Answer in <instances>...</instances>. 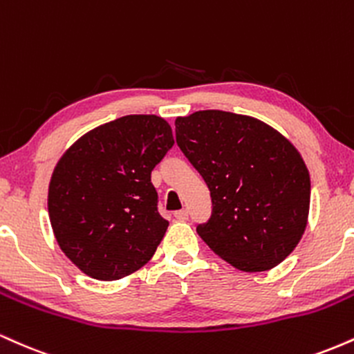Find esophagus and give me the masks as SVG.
Segmentation results:
<instances>
[{
  "mask_svg": "<svg viewBox=\"0 0 354 354\" xmlns=\"http://www.w3.org/2000/svg\"><path fill=\"white\" fill-rule=\"evenodd\" d=\"M174 218H176L178 221H186V219H188V211L186 209L176 211V213H174Z\"/></svg>",
  "mask_w": 354,
  "mask_h": 354,
  "instance_id": "obj_1",
  "label": "esophagus"
}]
</instances>
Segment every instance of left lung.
I'll return each instance as SVG.
<instances>
[{"label":"left lung","mask_w":354,"mask_h":354,"mask_svg":"<svg viewBox=\"0 0 354 354\" xmlns=\"http://www.w3.org/2000/svg\"><path fill=\"white\" fill-rule=\"evenodd\" d=\"M176 143L208 185L203 241L246 273L278 266L308 225L311 181L288 138L253 116L205 109L180 116Z\"/></svg>","instance_id":"obj_1"}]
</instances>
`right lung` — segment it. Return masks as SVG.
I'll use <instances>...</instances> for the list:
<instances>
[{"label":"right lung","instance_id":"right-lung-1","mask_svg":"<svg viewBox=\"0 0 354 354\" xmlns=\"http://www.w3.org/2000/svg\"><path fill=\"white\" fill-rule=\"evenodd\" d=\"M174 145L156 115H128L91 129L64 151L48 188L53 233L84 274L113 281L153 258L169 223L158 213L153 168Z\"/></svg>","mask_w":354,"mask_h":354}]
</instances>
